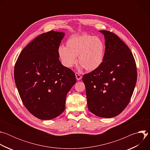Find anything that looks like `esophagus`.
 I'll return each instance as SVG.
<instances>
[{"instance_id":"obj_1","label":"esophagus","mask_w":150,"mask_h":150,"mask_svg":"<svg viewBox=\"0 0 150 150\" xmlns=\"http://www.w3.org/2000/svg\"><path fill=\"white\" fill-rule=\"evenodd\" d=\"M75 76H76V78L78 81L80 80L81 78H82V76L81 75H79L78 73H75Z\"/></svg>"}]
</instances>
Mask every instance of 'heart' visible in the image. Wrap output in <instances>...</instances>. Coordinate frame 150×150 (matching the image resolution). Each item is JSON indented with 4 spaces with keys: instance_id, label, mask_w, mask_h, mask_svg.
I'll return each instance as SVG.
<instances>
[{
    "instance_id": "b5f03b06",
    "label": "heart",
    "mask_w": 150,
    "mask_h": 150,
    "mask_svg": "<svg viewBox=\"0 0 150 150\" xmlns=\"http://www.w3.org/2000/svg\"><path fill=\"white\" fill-rule=\"evenodd\" d=\"M105 49V43L100 37L84 34L70 37L66 42V46L59 47L58 55L65 68L74 67L78 56L80 68L91 72L102 65Z\"/></svg>"
}]
</instances>
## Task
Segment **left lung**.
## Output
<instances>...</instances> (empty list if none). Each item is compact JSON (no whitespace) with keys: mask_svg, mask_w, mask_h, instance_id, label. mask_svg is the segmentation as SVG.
I'll return each mask as SVG.
<instances>
[{"mask_svg":"<svg viewBox=\"0 0 150 150\" xmlns=\"http://www.w3.org/2000/svg\"><path fill=\"white\" fill-rule=\"evenodd\" d=\"M105 54L102 65L85 74L88 110L95 115L111 118L119 115L129 103L137 79L135 61L132 52L117 35L106 30Z\"/></svg>","mask_w":150,"mask_h":150,"instance_id":"8db88e82","label":"left lung"}]
</instances>
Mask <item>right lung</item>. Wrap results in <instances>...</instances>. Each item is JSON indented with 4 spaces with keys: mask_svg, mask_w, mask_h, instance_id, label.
<instances>
[{
    "mask_svg": "<svg viewBox=\"0 0 150 150\" xmlns=\"http://www.w3.org/2000/svg\"><path fill=\"white\" fill-rule=\"evenodd\" d=\"M63 32L41 34L19 55L14 78L26 109L41 120L54 119L65 110L68 93L76 83L74 72L59 59Z\"/></svg>",
    "mask_w": 150,
    "mask_h": 150,
    "instance_id": "1",
    "label": "right lung"
}]
</instances>
